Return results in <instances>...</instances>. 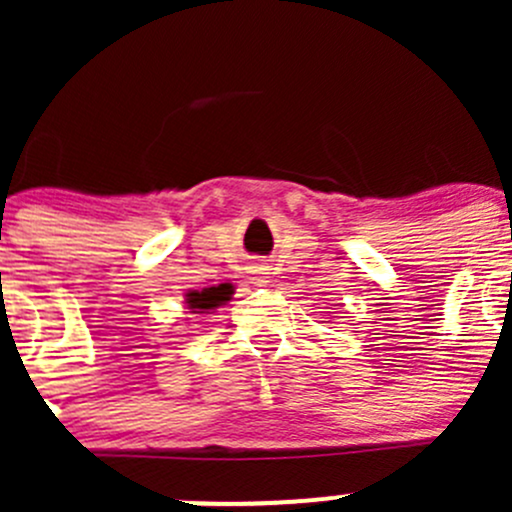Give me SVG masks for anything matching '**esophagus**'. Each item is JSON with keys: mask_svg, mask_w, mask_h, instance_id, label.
Wrapping results in <instances>:
<instances>
[{"mask_svg": "<svg viewBox=\"0 0 512 512\" xmlns=\"http://www.w3.org/2000/svg\"><path fill=\"white\" fill-rule=\"evenodd\" d=\"M247 275H250L252 285H265L270 272H267V267H262V265H252L250 270H247Z\"/></svg>", "mask_w": 512, "mask_h": 512, "instance_id": "esophagus-1", "label": "esophagus"}]
</instances>
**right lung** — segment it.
I'll return each instance as SVG.
<instances>
[{"instance_id": "1", "label": "right lung", "mask_w": 512, "mask_h": 512, "mask_svg": "<svg viewBox=\"0 0 512 512\" xmlns=\"http://www.w3.org/2000/svg\"><path fill=\"white\" fill-rule=\"evenodd\" d=\"M232 299V285H218V287H205V289H190L185 294V304L193 309V314H205L210 309L220 307V304L230 302Z\"/></svg>"}]
</instances>
